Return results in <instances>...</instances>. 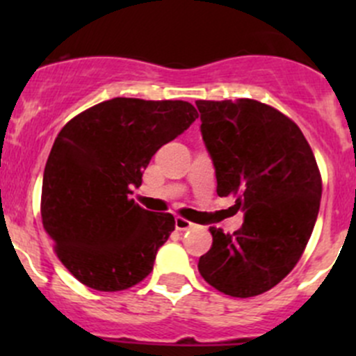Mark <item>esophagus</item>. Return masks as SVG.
<instances>
[{
  "label": "esophagus",
  "instance_id": "esophagus-1",
  "mask_svg": "<svg viewBox=\"0 0 356 356\" xmlns=\"http://www.w3.org/2000/svg\"><path fill=\"white\" fill-rule=\"evenodd\" d=\"M193 225L195 224L189 220H186V218L175 217V229H177V231H188V229H191Z\"/></svg>",
  "mask_w": 356,
  "mask_h": 356
}]
</instances>
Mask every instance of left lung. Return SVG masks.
I'll use <instances>...</instances> for the list:
<instances>
[{"label": "left lung", "mask_w": 356, "mask_h": 356, "mask_svg": "<svg viewBox=\"0 0 356 356\" xmlns=\"http://www.w3.org/2000/svg\"><path fill=\"white\" fill-rule=\"evenodd\" d=\"M201 136L215 167L217 195H236L245 222L234 234L210 227L201 277L220 293L250 298L293 270L314 231L322 181L303 132L254 99L196 102Z\"/></svg>", "instance_id": "8db88e82"}]
</instances>
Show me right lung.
Here are the masks:
<instances>
[{
	"instance_id": "1",
	"label": "right lung",
	"mask_w": 356,
	"mask_h": 356,
	"mask_svg": "<svg viewBox=\"0 0 356 356\" xmlns=\"http://www.w3.org/2000/svg\"><path fill=\"white\" fill-rule=\"evenodd\" d=\"M196 118L188 102L113 98L79 113L56 136L42 175V225L82 284L111 293L153 270L175 220L129 195L152 156Z\"/></svg>"
}]
</instances>
